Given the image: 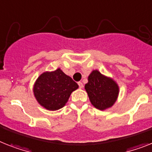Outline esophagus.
I'll use <instances>...</instances> for the list:
<instances>
[{
	"label": "esophagus",
	"instance_id": "1",
	"mask_svg": "<svg viewBox=\"0 0 152 152\" xmlns=\"http://www.w3.org/2000/svg\"><path fill=\"white\" fill-rule=\"evenodd\" d=\"M77 85H78L80 88H83V84H82V82H81V81H79L78 83H77Z\"/></svg>",
	"mask_w": 152,
	"mask_h": 152
}]
</instances>
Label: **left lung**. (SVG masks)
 <instances>
[{
  "label": "left lung",
  "mask_w": 152,
  "mask_h": 152,
  "mask_svg": "<svg viewBox=\"0 0 152 152\" xmlns=\"http://www.w3.org/2000/svg\"><path fill=\"white\" fill-rule=\"evenodd\" d=\"M85 88L91 104L100 110L111 107L119 93L116 82L98 71H93L88 76V82L85 85Z\"/></svg>",
  "instance_id": "left-lung-1"
}]
</instances>
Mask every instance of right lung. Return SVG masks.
Here are the masks:
<instances>
[{
  "label": "right lung",
  "mask_w": 152,
  "mask_h": 152,
  "mask_svg": "<svg viewBox=\"0 0 152 152\" xmlns=\"http://www.w3.org/2000/svg\"><path fill=\"white\" fill-rule=\"evenodd\" d=\"M78 88L71 77L61 69L40 75L34 85V94L39 103L46 110H57L64 107L71 92Z\"/></svg>",
  "instance_id": "add662e5"
}]
</instances>
